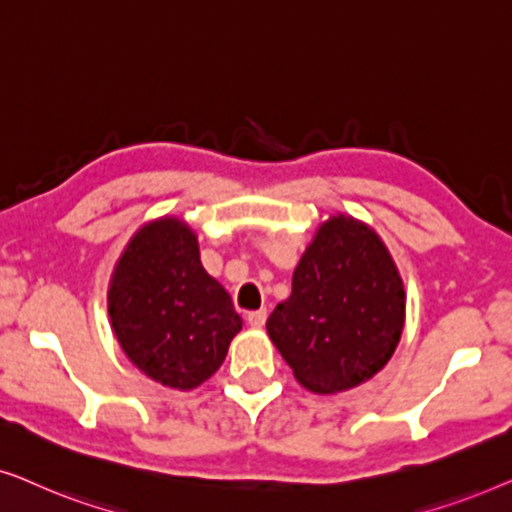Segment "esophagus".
Listing matches in <instances>:
<instances>
[{"mask_svg": "<svg viewBox=\"0 0 512 512\" xmlns=\"http://www.w3.org/2000/svg\"><path fill=\"white\" fill-rule=\"evenodd\" d=\"M265 317H268V312H265V310H256V312H249V314H247V321H249V326L261 328V326L265 324Z\"/></svg>", "mask_w": 512, "mask_h": 512, "instance_id": "esophagus-1", "label": "esophagus"}]
</instances>
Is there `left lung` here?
<instances>
[{"instance_id": "obj_1", "label": "left lung", "mask_w": 512, "mask_h": 512, "mask_svg": "<svg viewBox=\"0 0 512 512\" xmlns=\"http://www.w3.org/2000/svg\"><path fill=\"white\" fill-rule=\"evenodd\" d=\"M403 319L405 291L387 247L368 226L340 214L300 258L291 296L272 310L268 335L305 389L338 394L384 368Z\"/></svg>"}]
</instances>
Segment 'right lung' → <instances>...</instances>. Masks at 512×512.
<instances>
[{"label": "right lung", "mask_w": 512, "mask_h": 512, "mask_svg": "<svg viewBox=\"0 0 512 512\" xmlns=\"http://www.w3.org/2000/svg\"><path fill=\"white\" fill-rule=\"evenodd\" d=\"M109 317L128 359L165 387L212 377L242 328L228 291L200 263L198 240L179 219L132 237L109 286Z\"/></svg>", "instance_id": "right-lung-1"}]
</instances>
